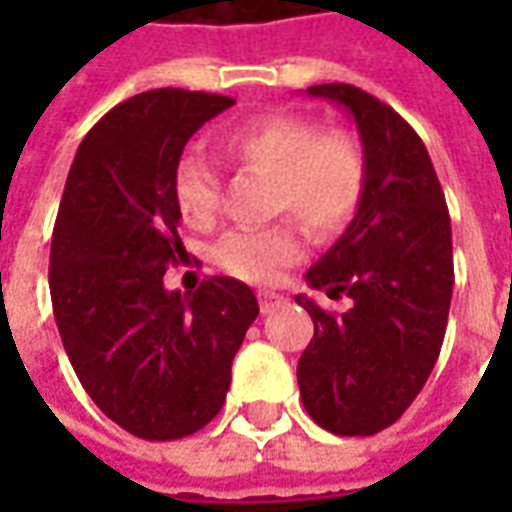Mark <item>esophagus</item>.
<instances>
[{
    "label": "esophagus",
    "instance_id": "34e87169",
    "mask_svg": "<svg viewBox=\"0 0 512 512\" xmlns=\"http://www.w3.org/2000/svg\"><path fill=\"white\" fill-rule=\"evenodd\" d=\"M257 301H260V312H263V315H268V312H274L279 307V304H282V296H279V293H274V290H260V293H257Z\"/></svg>",
    "mask_w": 512,
    "mask_h": 512
}]
</instances>
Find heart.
<instances>
[{
    "label": "heart",
    "instance_id": "obj_1",
    "mask_svg": "<svg viewBox=\"0 0 512 512\" xmlns=\"http://www.w3.org/2000/svg\"><path fill=\"white\" fill-rule=\"evenodd\" d=\"M224 153L241 167L271 175V211L293 213L307 233L329 238L354 219L365 194V156L345 131H318L301 115H268L224 136ZM219 175L202 156L175 164L172 194L183 222L211 227L219 211ZM301 257L290 224L233 230L213 246V260L246 282H274Z\"/></svg>",
    "mask_w": 512,
    "mask_h": 512
}]
</instances>
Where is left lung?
Wrapping results in <instances>:
<instances>
[{
  "label": "left lung",
  "instance_id": "8db88e82",
  "mask_svg": "<svg viewBox=\"0 0 512 512\" xmlns=\"http://www.w3.org/2000/svg\"><path fill=\"white\" fill-rule=\"evenodd\" d=\"M354 117L365 150V194L345 233L304 274L351 299L343 315L304 293L315 323L299 359L304 408L337 436H373L406 411L439 359L452 299V227L436 169L417 131L354 84H315Z\"/></svg>",
  "mask_w": 512,
  "mask_h": 512
}]
</instances>
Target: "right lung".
I'll return each instance as SVG.
<instances>
[{
    "label": "right lung",
    "mask_w": 512,
    "mask_h": 512,
    "mask_svg": "<svg viewBox=\"0 0 512 512\" xmlns=\"http://www.w3.org/2000/svg\"><path fill=\"white\" fill-rule=\"evenodd\" d=\"M227 95L147 90L106 112L76 150L51 238L49 288L65 354L93 403L147 441L205 428L230 389L233 356L257 318L249 285L164 288L186 255L172 194L194 131Z\"/></svg>",
    "instance_id": "right-lung-1"
}]
</instances>
